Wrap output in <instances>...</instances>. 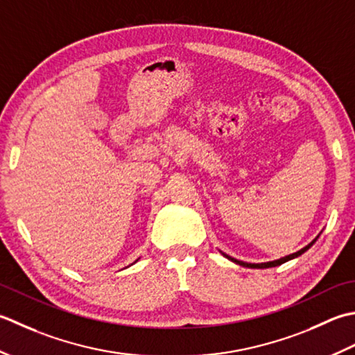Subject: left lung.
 <instances>
[{"label": "left lung", "instance_id": "8db88e82", "mask_svg": "<svg viewBox=\"0 0 355 355\" xmlns=\"http://www.w3.org/2000/svg\"><path fill=\"white\" fill-rule=\"evenodd\" d=\"M319 236H320V234H319ZM319 236H317L313 242H309V243L306 245V247H303L302 250H299L297 252H293V254H289V256L280 257V259H277V260H271V262H263V263H248V262H242V260H237V259H234V257H231V256L225 254V252H222V251H220V252H222L223 257H227L228 260H231V262H234V263H237V265L245 266V268H260V270H262V268H272V266H279V265H282V263L288 262V260H291V259H295V257L302 256L303 252L308 251L311 247H313L317 239H319Z\"/></svg>", "mask_w": 355, "mask_h": 355}]
</instances>
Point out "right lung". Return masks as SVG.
<instances>
[{"label":"right lung","mask_w":355,"mask_h":355,"mask_svg":"<svg viewBox=\"0 0 355 355\" xmlns=\"http://www.w3.org/2000/svg\"><path fill=\"white\" fill-rule=\"evenodd\" d=\"M132 265H133V263H132Z\"/></svg>","instance_id":"add662e5"}]
</instances>
